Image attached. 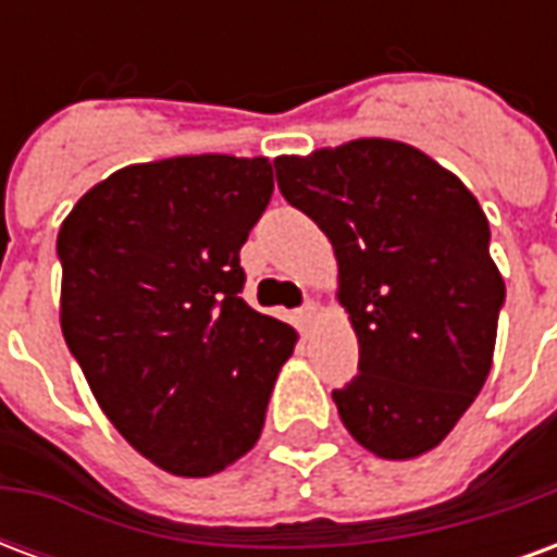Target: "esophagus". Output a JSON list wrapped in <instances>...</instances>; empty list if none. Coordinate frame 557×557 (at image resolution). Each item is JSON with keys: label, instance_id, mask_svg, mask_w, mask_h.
<instances>
[{"label": "esophagus", "instance_id": "obj_1", "mask_svg": "<svg viewBox=\"0 0 557 557\" xmlns=\"http://www.w3.org/2000/svg\"><path fill=\"white\" fill-rule=\"evenodd\" d=\"M315 315H319V307H315L313 301H307L301 310H298V322H301L304 327H310L315 322Z\"/></svg>", "mask_w": 557, "mask_h": 557}]
</instances>
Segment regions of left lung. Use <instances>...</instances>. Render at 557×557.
I'll return each instance as SVG.
<instances>
[{"label":"left lung","instance_id":"8db88e82","mask_svg":"<svg viewBox=\"0 0 557 557\" xmlns=\"http://www.w3.org/2000/svg\"><path fill=\"white\" fill-rule=\"evenodd\" d=\"M280 194L334 247L358 375L334 391L351 438L414 459L447 438L492 370L504 280L490 220L456 178L397 139L274 160Z\"/></svg>","mask_w":557,"mask_h":557}]
</instances>
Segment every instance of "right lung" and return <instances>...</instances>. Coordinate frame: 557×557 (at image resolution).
Segmentation results:
<instances>
[{
    "label": "right lung",
    "instance_id": "add662e5",
    "mask_svg": "<svg viewBox=\"0 0 557 557\" xmlns=\"http://www.w3.org/2000/svg\"><path fill=\"white\" fill-rule=\"evenodd\" d=\"M274 194L268 158L190 154L95 184L59 230V322L125 442L211 478L265 426L295 327L242 298V244Z\"/></svg>",
    "mask_w": 557,
    "mask_h": 557
}]
</instances>
